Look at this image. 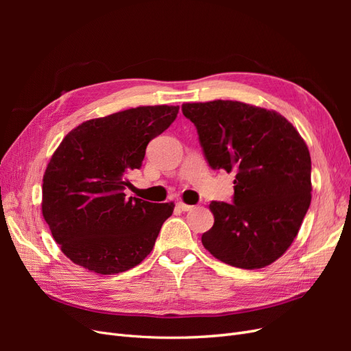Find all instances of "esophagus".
<instances>
[{
  "label": "esophagus",
  "mask_w": 351,
  "mask_h": 351,
  "mask_svg": "<svg viewBox=\"0 0 351 351\" xmlns=\"http://www.w3.org/2000/svg\"><path fill=\"white\" fill-rule=\"evenodd\" d=\"M177 208H178L180 210H184V212H187V210L192 209L193 206H192V205H187V204H184V202H178V204H177Z\"/></svg>",
  "instance_id": "1"
}]
</instances>
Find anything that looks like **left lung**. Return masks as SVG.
I'll return each instance as SVG.
<instances>
[{
    "instance_id": "left-lung-1",
    "label": "left lung",
    "mask_w": 351,
    "mask_h": 351,
    "mask_svg": "<svg viewBox=\"0 0 351 351\" xmlns=\"http://www.w3.org/2000/svg\"><path fill=\"white\" fill-rule=\"evenodd\" d=\"M212 169L234 173L232 204L210 202L205 249L231 267L259 269L291 246L311 205V154L281 114L239 101L183 104Z\"/></svg>"
}]
</instances>
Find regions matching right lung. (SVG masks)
Instances as JSON below:
<instances>
[{"label":"right lung","mask_w":351,"mask_h":351,"mask_svg":"<svg viewBox=\"0 0 351 351\" xmlns=\"http://www.w3.org/2000/svg\"><path fill=\"white\" fill-rule=\"evenodd\" d=\"M178 107L154 105L82 123L51 156L42 184V215L61 252L101 275L139 265L154 249L174 204L125 199L127 173L167 130Z\"/></svg>","instance_id":"obj_1"}]
</instances>
